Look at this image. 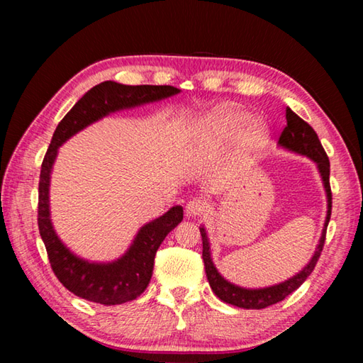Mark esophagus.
<instances>
[{
  "label": "esophagus",
  "instance_id": "34e87169",
  "mask_svg": "<svg viewBox=\"0 0 363 363\" xmlns=\"http://www.w3.org/2000/svg\"><path fill=\"white\" fill-rule=\"evenodd\" d=\"M206 201L201 200V199H194L190 200L189 203L186 205V214L189 218H196L200 216L201 213H203L206 210Z\"/></svg>",
  "mask_w": 363,
  "mask_h": 363
}]
</instances>
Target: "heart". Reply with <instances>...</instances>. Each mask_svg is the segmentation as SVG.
<instances>
[{
    "label": "heart",
    "instance_id": "b5f03b06",
    "mask_svg": "<svg viewBox=\"0 0 363 363\" xmlns=\"http://www.w3.org/2000/svg\"><path fill=\"white\" fill-rule=\"evenodd\" d=\"M243 120V113L233 108H219L206 118V125L214 130H227L237 126ZM262 133V125L257 120H251L248 125V134L251 138H257Z\"/></svg>",
    "mask_w": 363,
    "mask_h": 363
}]
</instances>
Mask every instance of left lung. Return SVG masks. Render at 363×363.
I'll return each instance as SVG.
<instances>
[{
  "label": "left lung",
  "instance_id": "left-lung-1",
  "mask_svg": "<svg viewBox=\"0 0 363 363\" xmlns=\"http://www.w3.org/2000/svg\"><path fill=\"white\" fill-rule=\"evenodd\" d=\"M279 147H281V149H285L288 152L298 153V155L311 158L312 162L317 164L318 174L322 177L325 194H327V218H325L320 240H318L317 248L309 259V262H307L298 274H294L293 277H290L288 280L281 281V284H275L264 288H245V286H238L235 284H232L229 280H225L223 275L219 274V270L213 262L210 238H208L206 229L203 225L200 227L201 242H203V255L201 256H203L205 272H206L208 281H210L213 293L216 294L220 301H224V303L242 307V309H264V307L280 303V301L285 299L288 294L293 293L294 290H298V288L304 284L306 279L309 277L312 270H314L318 257H320V253L323 250L325 235H327V225L330 223V216H331L330 160L323 150L320 140H318L317 133L312 130V126L307 125L303 118H299V116L294 113L290 107H286V126L280 134Z\"/></svg>",
  "mask_w": 363,
  "mask_h": 363
}]
</instances>
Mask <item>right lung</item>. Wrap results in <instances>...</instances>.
<instances>
[{"label":"right lung","mask_w":363,"mask_h":363,"mask_svg":"<svg viewBox=\"0 0 363 363\" xmlns=\"http://www.w3.org/2000/svg\"><path fill=\"white\" fill-rule=\"evenodd\" d=\"M181 89L174 86H130L115 82H104L91 88L70 108L52 134L51 144L43 160L38 186V227L45 242L51 267L67 290L77 296L104 306L123 304L136 299L145 291L152 279L153 259L164 237L181 223L182 206L173 208L138 230L130 248L118 259L108 262L88 261L77 256L54 230L49 210V184L59 147L86 126L99 121L104 116L120 110L140 107L144 104L158 102Z\"/></svg>","instance_id":"1"}]
</instances>
